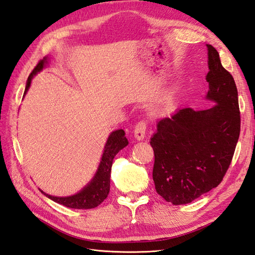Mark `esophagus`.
I'll return each instance as SVG.
<instances>
[{
  "instance_id": "obj_1",
  "label": "esophagus",
  "mask_w": 255,
  "mask_h": 255,
  "mask_svg": "<svg viewBox=\"0 0 255 255\" xmlns=\"http://www.w3.org/2000/svg\"><path fill=\"white\" fill-rule=\"evenodd\" d=\"M146 122L139 121L134 128V137L137 140H142L145 138V132H146Z\"/></svg>"
}]
</instances>
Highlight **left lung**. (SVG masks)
<instances>
[{
  "instance_id": "obj_1",
  "label": "left lung",
  "mask_w": 255,
  "mask_h": 255,
  "mask_svg": "<svg viewBox=\"0 0 255 255\" xmlns=\"http://www.w3.org/2000/svg\"><path fill=\"white\" fill-rule=\"evenodd\" d=\"M209 109L183 108L157 123L150 138L157 193L173 205L188 204L222 182L240 135L238 90L219 53L206 44Z\"/></svg>"
}]
</instances>
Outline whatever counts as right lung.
I'll return each instance as SVG.
<instances>
[{
    "label": "right lung",
    "mask_w": 255,
    "mask_h": 255,
    "mask_svg": "<svg viewBox=\"0 0 255 255\" xmlns=\"http://www.w3.org/2000/svg\"><path fill=\"white\" fill-rule=\"evenodd\" d=\"M47 63H48V58H43L42 60L39 61L37 66L33 69L29 77H28L24 96L26 95L27 90L30 87L32 77L35 76L38 72H40L43 67L46 66ZM128 144V142L123 129H117V131H113L109 135L108 139H107V143L105 145V149L103 152V157H101L97 172H96V174L94 175L93 180L90 181L86 186H84V189L78 192V193L71 196L60 197V196L49 195L42 191L41 192L47 197H49L50 200H52L55 203H59V204L64 205L70 208L89 209V208L97 207L107 199V196L109 194L110 175H111L110 173H111L113 158H115V156L118 154V152L122 148H124Z\"/></svg>",
    "instance_id": "add662e5"
}]
</instances>
